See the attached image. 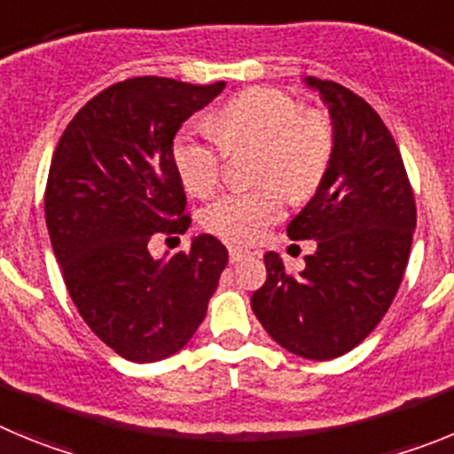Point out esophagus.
Wrapping results in <instances>:
<instances>
[{
  "label": "esophagus",
  "mask_w": 454,
  "mask_h": 454,
  "mask_svg": "<svg viewBox=\"0 0 454 454\" xmlns=\"http://www.w3.org/2000/svg\"><path fill=\"white\" fill-rule=\"evenodd\" d=\"M247 254H250V252H247V250H243V247L230 246V262H231V263L240 262V259H246Z\"/></svg>",
  "instance_id": "esophagus-1"
}]
</instances>
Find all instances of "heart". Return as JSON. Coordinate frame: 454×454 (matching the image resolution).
<instances>
[{"instance_id": "obj_1", "label": "heart", "mask_w": 454, "mask_h": 454, "mask_svg": "<svg viewBox=\"0 0 454 454\" xmlns=\"http://www.w3.org/2000/svg\"><path fill=\"white\" fill-rule=\"evenodd\" d=\"M211 131L184 129L172 143V163L192 195L207 198L223 179L224 150L256 145L250 191L220 195L204 211L211 234L231 243H254L282 218L284 192L307 198L320 186L334 156V127L323 111L302 108L291 92L254 86L230 98L215 111Z\"/></svg>"}]
</instances>
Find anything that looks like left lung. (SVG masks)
Wrapping results in <instances>:
<instances>
[{"instance_id":"1","label":"left lung","mask_w":454,"mask_h":454,"mask_svg":"<svg viewBox=\"0 0 454 454\" xmlns=\"http://www.w3.org/2000/svg\"><path fill=\"white\" fill-rule=\"evenodd\" d=\"M318 88L334 120V156L311 202L286 227L291 240H316L304 270L263 254L266 282L252 311L282 348L304 359H334L359 346L391 307L416 227L414 188L375 108L330 79Z\"/></svg>"}]
</instances>
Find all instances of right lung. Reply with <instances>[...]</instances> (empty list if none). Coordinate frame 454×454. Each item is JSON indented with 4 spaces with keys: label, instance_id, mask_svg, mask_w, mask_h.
<instances>
[{
    "label": "right lung",
    "instance_id": "add662e5",
    "mask_svg": "<svg viewBox=\"0 0 454 454\" xmlns=\"http://www.w3.org/2000/svg\"><path fill=\"white\" fill-rule=\"evenodd\" d=\"M223 88L124 79L79 108L51 156L45 220L63 282L92 334L129 362L182 350L227 266V247L211 234L168 262L147 250L191 224L172 138Z\"/></svg>",
    "mask_w": 454,
    "mask_h": 454
}]
</instances>
